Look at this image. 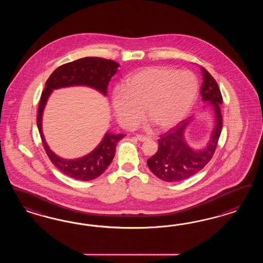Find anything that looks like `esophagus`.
Wrapping results in <instances>:
<instances>
[{
	"label": "esophagus",
	"instance_id": "esophagus-1",
	"mask_svg": "<svg viewBox=\"0 0 263 263\" xmlns=\"http://www.w3.org/2000/svg\"><path fill=\"white\" fill-rule=\"evenodd\" d=\"M136 138H137V140L140 141V142H145V141L148 140L147 137H144V136L142 135H137L136 136Z\"/></svg>",
	"mask_w": 263,
	"mask_h": 263
}]
</instances>
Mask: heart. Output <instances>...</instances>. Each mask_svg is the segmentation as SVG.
Returning <instances> with one entry per match:
<instances>
[{
	"mask_svg": "<svg viewBox=\"0 0 263 263\" xmlns=\"http://www.w3.org/2000/svg\"><path fill=\"white\" fill-rule=\"evenodd\" d=\"M199 95L190 71L149 66L128 76L111 95V107L122 126L132 128L144 116L161 130L178 124L189 115Z\"/></svg>",
	"mask_w": 263,
	"mask_h": 263,
	"instance_id": "1",
	"label": "heart"
}]
</instances>
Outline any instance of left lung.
<instances>
[{"label":"left lung","instance_id":"8db88e82","mask_svg":"<svg viewBox=\"0 0 263 263\" xmlns=\"http://www.w3.org/2000/svg\"><path fill=\"white\" fill-rule=\"evenodd\" d=\"M200 70L202 75L201 99L213 112L214 126L206 145L202 148L192 147L185 139V132L194 120L192 117L182 120L175 129L160 136L158 151L146 163L152 173L166 182H178L199 173L213 157L221 135L222 95L211 74L202 66Z\"/></svg>","mask_w":263,"mask_h":263}]
</instances>
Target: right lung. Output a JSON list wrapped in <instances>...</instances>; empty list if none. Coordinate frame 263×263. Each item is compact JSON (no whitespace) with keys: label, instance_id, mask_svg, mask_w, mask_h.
<instances>
[{"label":"right lung","instance_id":"1","mask_svg":"<svg viewBox=\"0 0 263 263\" xmlns=\"http://www.w3.org/2000/svg\"><path fill=\"white\" fill-rule=\"evenodd\" d=\"M119 66L120 64L111 60L87 57L58 67L45 83L46 87L41 95L37 111V128L49 159L69 177L88 181L102 175L114 159L117 144L125 135L112 134L107 131L102 141L87 155L75 159L62 158L49 147L42 132V117L48 98L54 89L79 86L95 88L106 96L108 93L107 86L118 71Z\"/></svg>","mask_w":263,"mask_h":263}]
</instances>
